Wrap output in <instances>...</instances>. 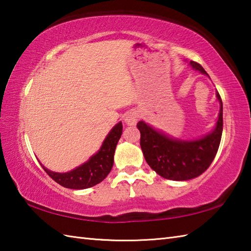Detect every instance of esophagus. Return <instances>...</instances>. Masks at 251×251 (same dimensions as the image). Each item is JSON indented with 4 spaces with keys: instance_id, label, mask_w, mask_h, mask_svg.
Here are the masks:
<instances>
[{
    "instance_id": "esophagus-1",
    "label": "esophagus",
    "mask_w": 251,
    "mask_h": 251,
    "mask_svg": "<svg viewBox=\"0 0 251 251\" xmlns=\"http://www.w3.org/2000/svg\"><path fill=\"white\" fill-rule=\"evenodd\" d=\"M138 119H139V113H138L137 111L132 110V111H128L127 113L125 114L124 117V122L126 123L127 125L132 126V125H136Z\"/></svg>"
}]
</instances>
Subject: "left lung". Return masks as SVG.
<instances>
[{"label": "left lung", "mask_w": 251, "mask_h": 251, "mask_svg": "<svg viewBox=\"0 0 251 251\" xmlns=\"http://www.w3.org/2000/svg\"><path fill=\"white\" fill-rule=\"evenodd\" d=\"M189 65L209 77L200 63L190 61ZM216 97L220 110L214 129L196 139H179L145 121L138 123L143 156L157 175L165 179L185 181L199 177L210 166L219 149L223 129V106L218 92Z\"/></svg>", "instance_id": "8db88e82"}]
</instances>
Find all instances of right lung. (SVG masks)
<instances>
[{
  "label": "right lung",
  "mask_w": 251,
  "mask_h": 251,
  "mask_svg": "<svg viewBox=\"0 0 251 251\" xmlns=\"http://www.w3.org/2000/svg\"><path fill=\"white\" fill-rule=\"evenodd\" d=\"M123 125L119 122L106 135L99 150L88 158V161L67 173H56L41 166L50 177L67 189L83 190L100 183L111 172L114 163L116 145L122 136Z\"/></svg>",
  "instance_id": "1"
}]
</instances>
